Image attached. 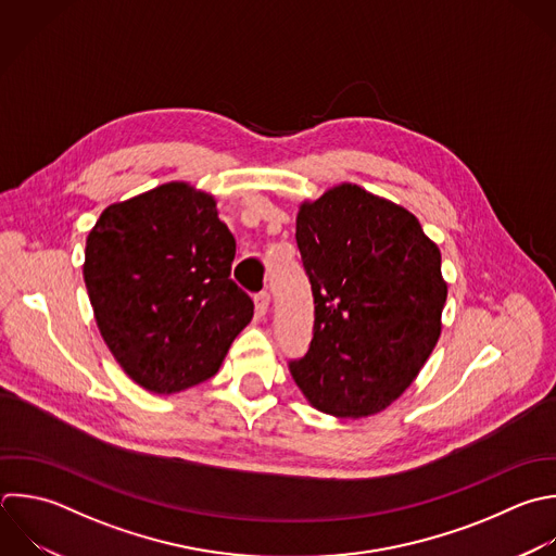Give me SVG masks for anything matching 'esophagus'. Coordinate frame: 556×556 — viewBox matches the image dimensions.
<instances>
[{"label":"esophagus","instance_id":"1","mask_svg":"<svg viewBox=\"0 0 556 556\" xmlns=\"http://www.w3.org/2000/svg\"><path fill=\"white\" fill-rule=\"evenodd\" d=\"M269 302H271V298H269V293H267V291H261V293H256V295H254V306H256L258 317H265V315H267V311H269Z\"/></svg>","mask_w":556,"mask_h":556}]
</instances>
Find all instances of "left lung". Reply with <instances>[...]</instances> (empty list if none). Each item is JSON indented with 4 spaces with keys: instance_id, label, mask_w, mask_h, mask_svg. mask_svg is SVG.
Segmentation results:
<instances>
[{
    "instance_id": "left-lung-1",
    "label": "left lung",
    "mask_w": 556,
    "mask_h": 556,
    "mask_svg": "<svg viewBox=\"0 0 556 556\" xmlns=\"http://www.w3.org/2000/svg\"><path fill=\"white\" fill-rule=\"evenodd\" d=\"M313 300L311 348L289 369L321 413L384 410L415 380L441 334V252L406 208L343 182L295 219Z\"/></svg>"
}]
</instances>
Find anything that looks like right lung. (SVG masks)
Here are the masks:
<instances>
[{"instance_id": "obj_1", "label": "right lung", "mask_w": 556, "mask_h": 556, "mask_svg": "<svg viewBox=\"0 0 556 556\" xmlns=\"http://www.w3.org/2000/svg\"><path fill=\"white\" fill-rule=\"evenodd\" d=\"M237 243L211 193L167 182L111 204L87 237L85 282L102 339L152 393L222 367L254 302L230 280Z\"/></svg>"}]
</instances>
